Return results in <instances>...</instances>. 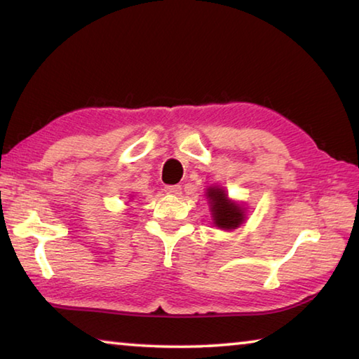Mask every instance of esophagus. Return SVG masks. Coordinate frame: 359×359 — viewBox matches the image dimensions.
<instances>
[{
    "label": "esophagus",
    "mask_w": 359,
    "mask_h": 359,
    "mask_svg": "<svg viewBox=\"0 0 359 359\" xmlns=\"http://www.w3.org/2000/svg\"><path fill=\"white\" fill-rule=\"evenodd\" d=\"M165 191L169 193V194H180L182 187L180 185H166Z\"/></svg>",
    "instance_id": "esophagus-1"
}]
</instances>
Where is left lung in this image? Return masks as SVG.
Masks as SVG:
<instances>
[{
	"mask_svg": "<svg viewBox=\"0 0 359 359\" xmlns=\"http://www.w3.org/2000/svg\"><path fill=\"white\" fill-rule=\"evenodd\" d=\"M208 198L210 199V209L215 226L223 229H234L244 222V209L238 204L231 203L226 193L222 188H209Z\"/></svg>",
	"mask_w": 359,
	"mask_h": 359,
	"instance_id": "obj_1",
	"label": "left lung"
}]
</instances>
